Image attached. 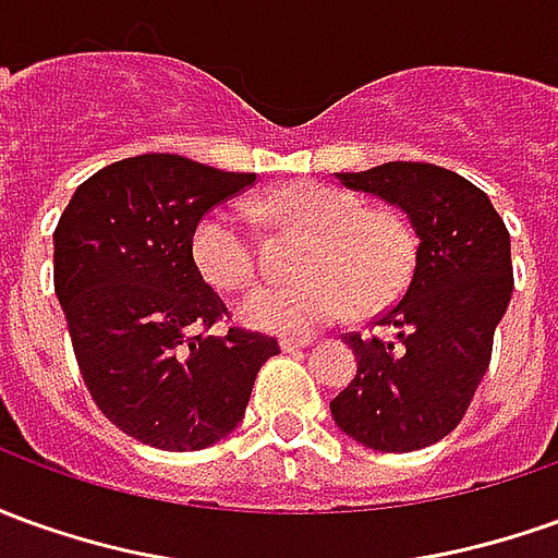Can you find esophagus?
I'll use <instances>...</instances> for the list:
<instances>
[{
	"label": "esophagus",
	"mask_w": 558,
	"mask_h": 558,
	"mask_svg": "<svg viewBox=\"0 0 558 558\" xmlns=\"http://www.w3.org/2000/svg\"><path fill=\"white\" fill-rule=\"evenodd\" d=\"M279 345H282V352H298V349H306L310 340L306 337H286V340H279Z\"/></svg>",
	"instance_id": "34e87169"
}]
</instances>
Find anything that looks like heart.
Segmentation results:
<instances>
[{"mask_svg": "<svg viewBox=\"0 0 558 558\" xmlns=\"http://www.w3.org/2000/svg\"><path fill=\"white\" fill-rule=\"evenodd\" d=\"M257 209L310 233L294 286H267L242 298L236 313L248 328L306 333L333 325L352 310L376 313L401 294L416 260V242L401 215L364 209V199L325 182L276 187ZM191 255L206 282L245 288L257 276V248L236 209H213L197 221Z\"/></svg>", "mask_w": 558, "mask_h": 558, "instance_id": "b5f03b06", "label": "heart"}]
</instances>
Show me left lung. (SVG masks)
<instances>
[{
	"mask_svg": "<svg viewBox=\"0 0 558 558\" xmlns=\"http://www.w3.org/2000/svg\"><path fill=\"white\" fill-rule=\"evenodd\" d=\"M337 179L403 209L418 248L403 298L376 322L391 337H343L359 374L330 416L379 452L432 447L462 422L489 367L513 291L510 233L489 197L452 169L395 160Z\"/></svg>",
	"mask_w": 558,
	"mask_h": 558,
	"instance_id": "8db88e82",
	"label": "left lung"
}]
</instances>
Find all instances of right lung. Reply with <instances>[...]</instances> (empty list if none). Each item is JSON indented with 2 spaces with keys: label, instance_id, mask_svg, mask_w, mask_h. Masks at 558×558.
<instances>
[{
  "label": "right lung",
  "instance_id": "add662e5",
  "mask_svg": "<svg viewBox=\"0 0 558 558\" xmlns=\"http://www.w3.org/2000/svg\"><path fill=\"white\" fill-rule=\"evenodd\" d=\"M252 182L182 155L126 157L78 184L53 230V291L84 386L148 447L228 437L260 364L279 355L257 330L206 333L228 306L191 255L199 218Z\"/></svg>",
  "mask_w": 558,
  "mask_h": 558
}]
</instances>
